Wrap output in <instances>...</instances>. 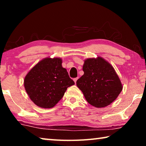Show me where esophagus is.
<instances>
[{
	"label": "esophagus",
	"instance_id": "34e87169",
	"mask_svg": "<svg viewBox=\"0 0 146 146\" xmlns=\"http://www.w3.org/2000/svg\"><path fill=\"white\" fill-rule=\"evenodd\" d=\"M78 80V77L77 78H73V80H74V82H75V83L76 84V80Z\"/></svg>",
	"mask_w": 146,
	"mask_h": 146
}]
</instances>
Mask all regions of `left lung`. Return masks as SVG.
Returning a JSON list of instances; mask_svg holds the SVG:
<instances>
[{
	"label": "left lung",
	"mask_w": 146,
	"mask_h": 146,
	"mask_svg": "<svg viewBox=\"0 0 146 146\" xmlns=\"http://www.w3.org/2000/svg\"><path fill=\"white\" fill-rule=\"evenodd\" d=\"M83 71L84 73L76 81V86L94 107L110 105L122 91V84L114 68L104 58H88Z\"/></svg>",
	"instance_id": "1"
}]
</instances>
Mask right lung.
Instances as JSON below:
<instances>
[{
	"label": "right lung",
	"instance_id": "obj_1",
	"mask_svg": "<svg viewBox=\"0 0 146 146\" xmlns=\"http://www.w3.org/2000/svg\"><path fill=\"white\" fill-rule=\"evenodd\" d=\"M24 84L30 99L36 106L51 108L63 97L67 88L75 82L62 66L61 58H46L29 71Z\"/></svg>",
	"mask_w": 146,
	"mask_h": 146
}]
</instances>
